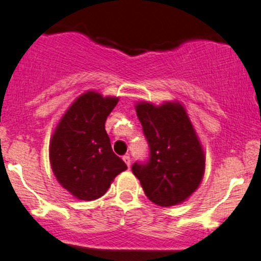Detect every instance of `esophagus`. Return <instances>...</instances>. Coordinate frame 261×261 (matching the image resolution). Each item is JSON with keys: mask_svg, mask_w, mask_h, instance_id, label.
Listing matches in <instances>:
<instances>
[{"mask_svg": "<svg viewBox=\"0 0 261 261\" xmlns=\"http://www.w3.org/2000/svg\"><path fill=\"white\" fill-rule=\"evenodd\" d=\"M122 160H124L125 163H126V166L128 167V168H130V166H131V157H130V155H128V154L124 155V157H122Z\"/></svg>", "mask_w": 261, "mask_h": 261, "instance_id": "esophagus-1", "label": "esophagus"}]
</instances>
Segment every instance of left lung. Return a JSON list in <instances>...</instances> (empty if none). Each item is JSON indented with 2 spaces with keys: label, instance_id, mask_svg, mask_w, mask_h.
I'll return each instance as SVG.
<instances>
[{
  "label": "left lung",
  "instance_id": "obj_1",
  "mask_svg": "<svg viewBox=\"0 0 261 261\" xmlns=\"http://www.w3.org/2000/svg\"><path fill=\"white\" fill-rule=\"evenodd\" d=\"M151 157L133 166L148 200L162 207L187 201L205 174L206 155L187 109L179 100L135 104Z\"/></svg>",
  "mask_w": 261,
  "mask_h": 261
}]
</instances>
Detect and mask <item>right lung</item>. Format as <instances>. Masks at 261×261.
Returning <instances> with one entry per match:
<instances>
[{
  "label": "right lung",
  "mask_w": 261,
  "mask_h": 261,
  "mask_svg": "<svg viewBox=\"0 0 261 261\" xmlns=\"http://www.w3.org/2000/svg\"><path fill=\"white\" fill-rule=\"evenodd\" d=\"M119 97L87 91L66 110L54 130L49 160L62 188L79 200L92 201L107 193L115 176L127 169L113 152L106 120Z\"/></svg>",
  "instance_id": "add662e5"
}]
</instances>
